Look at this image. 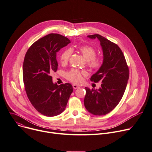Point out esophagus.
Returning a JSON list of instances; mask_svg holds the SVG:
<instances>
[{
  "label": "esophagus",
  "instance_id": "34e87169",
  "mask_svg": "<svg viewBox=\"0 0 152 152\" xmlns=\"http://www.w3.org/2000/svg\"><path fill=\"white\" fill-rule=\"evenodd\" d=\"M72 87H73V88H74V89H77V88H79V86H78V85H72Z\"/></svg>",
  "mask_w": 152,
  "mask_h": 152
}]
</instances>
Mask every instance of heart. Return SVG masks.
<instances>
[{
  "mask_svg": "<svg viewBox=\"0 0 152 152\" xmlns=\"http://www.w3.org/2000/svg\"><path fill=\"white\" fill-rule=\"evenodd\" d=\"M79 51L81 53L87 60L88 66L93 70H98L100 68L103 64V58L101 56H96V49L90 45H82L78 48ZM72 50L67 49L64 51L60 59L63 63H67L71 57ZM86 73L84 71H80L77 69H72L67 74V78L71 82L74 83H79L83 80V75H86Z\"/></svg>",
  "mask_w": 152,
  "mask_h": 152,
  "instance_id": "obj_1",
  "label": "heart"
}]
</instances>
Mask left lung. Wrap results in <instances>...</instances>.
Segmentation results:
<instances>
[{"mask_svg": "<svg viewBox=\"0 0 152 152\" xmlns=\"http://www.w3.org/2000/svg\"><path fill=\"white\" fill-rule=\"evenodd\" d=\"M88 37L97 38L100 42L103 61L99 71L91 78L95 83L101 81V87L96 90L85 88V107L92 114L105 115L114 110L122 99L129 78V69L122 51L116 44L98 34Z\"/></svg>", "mask_w": 152, "mask_h": 152, "instance_id": "8db88e82", "label": "left lung"}]
</instances>
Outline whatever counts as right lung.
<instances>
[{
	"label": "right lung",
	"instance_id": "obj_1",
	"mask_svg": "<svg viewBox=\"0 0 152 152\" xmlns=\"http://www.w3.org/2000/svg\"><path fill=\"white\" fill-rule=\"evenodd\" d=\"M70 42L61 34L50 33L34 42L26 54L23 63L25 90L33 107L44 115L63 113L73 92L71 84H54L51 76L58 69L56 53Z\"/></svg>",
	"mask_w": 152,
	"mask_h": 152
}]
</instances>
